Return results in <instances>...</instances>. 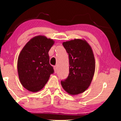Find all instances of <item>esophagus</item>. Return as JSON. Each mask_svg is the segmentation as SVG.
Segmentation results:
<instances>
[{
    "instance_id": "obj_1",
    "label": "esophagus",
    "mask_w": 121,
    "mask_h": 121,
    "mask_svg": "<svg viewBox=\"0 0 121 121\" xmlns=\"http://www.w3.org/2000/svg\"><path fill=\"white\" fill-rule=\"evenodd\" d=\"M54 72L56 73L57 72V67H56V66H54Z\"/></svg>"
}]
</instances>
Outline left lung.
<instances>
[{"mask_svg": "<svg viewBox=\"0 0 121 121\" xmlns=\"http://www.w3.org/2000/svg\"><path fill=\"white\" fill-rule=\"evenodd\" d=\"M69 55V74L61 81L64 90L70 95H77L86 90L90 85L95 70V60L92 48L84 39H74L63 42Z\"/></svg>", "mask_w": 121, "mask_h": 121, "instance_id": "left-lung-1", "label": "left lung"}]
</instances>
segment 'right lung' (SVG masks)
<instances>
[{"instance_id": "right-lung-1", "label": "right lung", "mask_w": 121, "mask_h": 121, "mask_svg": "<svg viewBox=\"0 0 121 121\" xmlns=\"http://www.w3.org/2000/svg\"><path fill=\"white\" fill-rule=\"evenodd\" d=\"M54 41L44 35H39L28 41L17 59V73L22 85L29 91H39L44 86L53 67L49 64L48 52Z\"/></svg>"}]
</instances>
